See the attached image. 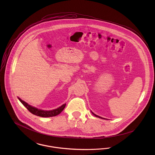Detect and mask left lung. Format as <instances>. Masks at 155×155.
I'll use <instances>...</instances> for the list:
<instances>
[{"mask_svg":"<svg viewBox=\"0 0 155 155\" xmlns=\"http://www.w3.org/2000/svg\"><path fill=\"white\" fill-rule=\"evenodd\" d=\"M92 114H94V116H96V117H100V118H101V119H104V118H103V117H100V116H97V115H96V114H94V113H92Z\"/></svg>","mask_w":155,"mask_h":155,"instance_id":"8db88e82","label":"left lung"}]
</instances>
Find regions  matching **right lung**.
Returning <instances> with one entry per match:
<instances>
[{"label": "right lung", "instance_id": "1", "mask_svg": "<svg viewBox=\"0 0 155 155\" xmlns=\"http://www.w3.org/2000/svg\"><path fill=\"white\" fill-rule=\"evenodd\" d=\"M18 99L21 101V103H22V104L27 109V110L29 111L30 113H31L32 114H33L35 115L41 116V117H48L55 116L59 114L62 111L64 110V109L66 107V104H64L61 107H60L56 109L52 110H42L38 109L37 108L31 106L30 105H29L28 104H27V103H25V101L21 100L20 98H18Z\"/></svg>", "mask_w": 155, "mask_h": 155}]
</instances>
